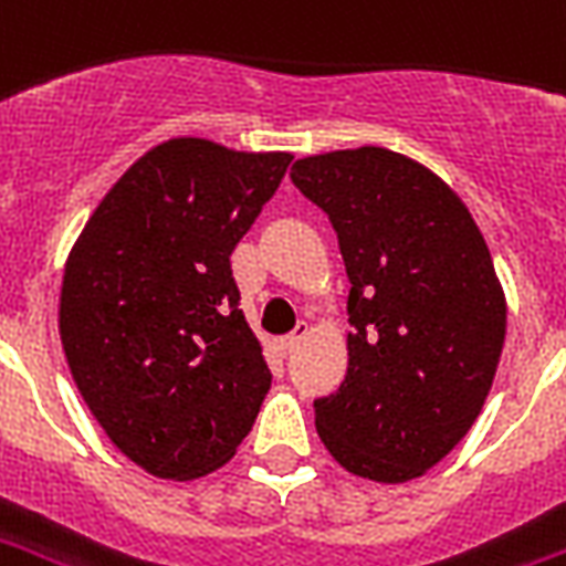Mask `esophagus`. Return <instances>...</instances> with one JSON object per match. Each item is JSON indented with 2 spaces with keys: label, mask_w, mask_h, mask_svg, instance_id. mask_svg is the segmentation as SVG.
Returning a JSON list of instances; mask_svg holds the SVG:
<instances>
[{
  "label": "esophagus",
  "mask_w": 566,
  "mask_h": 566,
  "mask_svg": "<svg viewBox=\"0 0 566 566\" xmlns=\"http://www.w3.org/2000/svg\"><path fill=\"white\" fill-rule=\"evenodd\" d=\"M305 333H308V324H296L294 333H287V336H282V338H279V342H275V345H279V350H282V354H287V350H294V347L300 345V342H303Z\"/></svg>",
  "instance_id": "34e87169"
}]
</instances>
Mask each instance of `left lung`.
Wrapping results in <instances>:
<instances>
[{"label":"left lung","mask_w":566,"mask_h":566,"mask_svg":"<svg viewBox=\"0 0 566 566\" xmlns=\"http://www.w3.org/2000/svg\"><path fill=\"white\" fill-rule=\"evenodd\" d=\"M291 179L329 216L350 279L347 375L315 399L317 434L350 474L413 480L495 378L506 303L489 245L453 188L380 146L300 158Z\"/></svg>","instance_id":"8db88e82"}]
</instances>
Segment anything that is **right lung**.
Here are the masks:
<instances>
[{"instance_id": "1", "label": "right lung", "mask_w": 566, "mask_h": 566, "mask_svg": "<svg viewBox=\"0 0 566 566\" xmlns=\"http://www.w3.org/2000/svg\"><path fill=\"white\" fill-rule=\"evenodd\" d=\"M291 158L167 140L125 170L71 249L60 296L71 378L149 474L216 471L261 411L272 375L230 254Z\"/></svg>"}]
</instances>
